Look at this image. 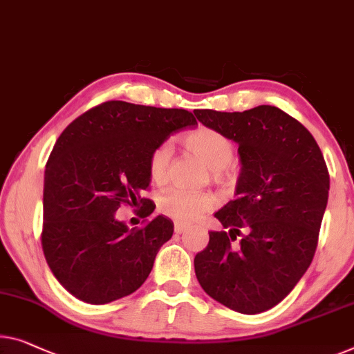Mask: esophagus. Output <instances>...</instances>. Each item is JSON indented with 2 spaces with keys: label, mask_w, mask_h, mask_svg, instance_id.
I'll return each mask as SVG.
<instances>
[{
  "label": "esophagus",
  "mask_w": 354,
  "mask_h": 354,
  "mask_svg": "<svg viewBox=\"0 0 354 354\" xmlns=\"http://www.w3.org/2000/svg\"><path fill=\"white\" fill-rule=\"evenodd\" d=\"M189 229L187 224H183V223H175V232L176 234H184Z\"/></svg>",
  "instance_id": "34e87169"
}]
</instances>
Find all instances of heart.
I'll return each instance as SVG.
<instances>
[{
    "label": "heart",
    "mask_w": 354,
    "mask_h": 354,
    "mask_svg": "<svg viewBox=\"0 0 354 354\" xmlns=\"http://www.w3.org/2000/svg\"><path fill=\"white\" fill-rule=\"evenodd\" d=\"M183 145L211 168L214 181L221 183L227 178V167L234 159V143L224 133L209 127H198L184 136ZM168 162H170L168 146H156L147 159V175L152 181L157 184L165 181ZM213 205L214 198L209 194L184 191V189H171L159 200V209L162 213L179 223H192L213 208Z\"/></svg>",
    "instance_id": "b5f03b06"
}]
</instances>
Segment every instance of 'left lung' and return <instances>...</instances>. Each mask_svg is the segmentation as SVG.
I'll return each instance as SVG.
<instances>
[{
	"mask_svg": "<svg viewBox=\"0 0 354 354\" xmlns=\"http://www.w3.org/2000/svg\"><path fill=\"white\" fill-rule=\"evenodd\" d=\"M198 122L239 145L235 200L214 218L227 232H209L194 259L209 297L239 313L275 307L313 261L329 197V171L312 133L279 108L243 113L195 109ZM245 230L239 245L236 235Z\"/></svg>",
	"mask_w": 354,
	"mask_h": 354,
	"instance_id": "left-lung-1",
	"label": "left lung"
}]
</instances>
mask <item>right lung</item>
Here are the masks:
<instances>
[{
    "label": "right lung",
    "mask_w": 354,
    "mask_h": 354,
    "mask_svg": "<svg viewBox=\"0 0 354 354\" xmlns=\"http://www.w3.org/2000/svg\"><path fill=\"white\" fill-rule=\"evenodd\" d=\"M186 109L106 102L63 130L44 171L41 243L54 277L82 302L102 305L135 292L149 277L173 223L157 216L141 229L115 219L124 205L149 216L156 205L147 159L156 146L186 127Z\"/></svg>",
    "instance_id": "right-lung-1"
}]
</instances>
